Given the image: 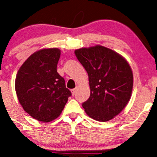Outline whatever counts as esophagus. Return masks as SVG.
Wrapping results in <instances>:
<instances>
[{
	"mask_svg": "<svg viewBox=\"0 0 157 157\" xmlns=\"http://www.w3.org/2000/svg\"><path fill=\"white\" fill-rule=\"evenodd\" d=\"M71 91H72V95H74L75 94V92H76V89H72Z\"/></svg>",
	"mask_w": 157,
	"mask_h": 157,
	"instance_id": "1",
	"label": "esophagus"
}]
</instances>
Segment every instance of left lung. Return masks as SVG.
Masks as SVG:
<instances>
[{"instance_id": "obj_1", "label": "left lung", "mask_w": 157, "mask_h": 157, "mask_svg": "<svg viewBox=\"0 0 157 157\" xmlns=\"http://www.w3.org/2000/svg\"><path fill=\"white\" fill-rule=\"evenodd\" d=\"M75 54L88 75L90 95L82 103L85 113L98 121L111 120L131 97L133 76L130 64L121 54L100 45L76 49Z\"/></svg>"}]
</instances>
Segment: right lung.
Returning a JSON list of instances; mask_svg holds the SVG:
<instances>
[{"instance_id": "obj_1", "label": "right lung", "mask_w": 157, "mask_h": 157, "mask_svg": "<svg viewBox=\"0 0 157 157\" xmlns=\"http://www.w3.org/2000/svg\"><path fill=\"white\" fill-rule=\"evenodd\" d=\"M60 54L58 48L34 52L21 66L16 77L20 104L29 116L44 123L59 117L72 95L57 71Z\"/></svg>"}]
</instances>
